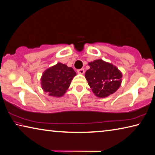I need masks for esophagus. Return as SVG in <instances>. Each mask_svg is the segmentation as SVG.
Segmentation results:
<instances>
[{
  "label": "esophagus",
  "mask_w": 155,
  "mask_h": 155,
  "mask_svg": "<svg viewBox=\"0 0 155 155\" xmlns=\"http://www.w3.org/2000/svg\"><path fill=\"white\" fill-rule=\"evenodd\" d=\"M78 73H79V74L83 75L84 73V68H81V69H80V70H78Z\"/></svg>",
  "instance_id": "1"
}]
</instances>
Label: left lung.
Returning <instances> with one entry per match:
<instances>
[{
	"instance_id": "1",
	"label": "left lung",
	"mask_w": 155,
	"mask_h": 155,
	"mask_svg": "<svg viewBox=\"0 0 155 155\" xmlns=\"http://www.w3.org/2000/svg\"><path fill=\"white\" fill-rule=\"evenodd\" d=\"M88 66L85 78L97 97H108L120 87L122 73L115 66L101 59L88 62Z\"/></svg>"
}]
</instances>
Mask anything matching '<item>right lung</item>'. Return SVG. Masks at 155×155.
Wrapping results in <instances>:
<instances>
[{
    "label": "right lung",
    "instance_id": "add662e5",
    "mask_svg": "<svg viewBox=\"0 0 155 155\" xmlns=\"http://www.w3.org/2000/svg\"><path fill=\"white\" fill-rule=\"evenodd\" d=\"M75 75L73 68L58 62L45 71L40 78V84L44 92L49 96L61 97L67 92Z\"/></svg>",
    "mask_w": 155,
    "mask_h": 155
}]
</instances>
